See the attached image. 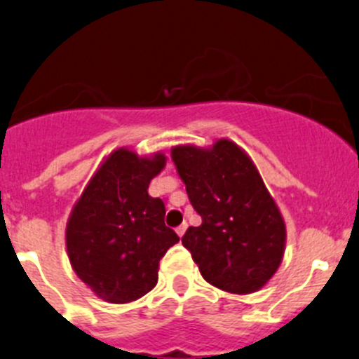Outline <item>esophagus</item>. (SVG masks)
Returning <instances> with one entry per match:
<instances>
[{
  "label": "esophagus",
  "mask_w": 359,
  "mask_h": 359,
  "mask_svg": "<svg viewBox=\"0 0 359 359\" xmlns=\"http://www.w3.org/2000/svg\"><path fill=\"white\" fill-rule=\"evenodd\" d=\"M186 229H187V222H182V224H180L179 228L175 229V231H177V235H179V236H182L184 233H186Z\"/></svg>",
  "instance_id": "34e87169"
}]
</instances>
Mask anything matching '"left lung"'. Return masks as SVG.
<instances>
[{
  "mask_svg": "<svg viewBox=\"0 0 359 359\" xmlns=\"http://www.w3.org/2000/svg\"><path fill=\"white\" fill-rule=\"evenodd\" d=\"M172 159L201 215L182 243L203 279L228 293L261 290L283 261L286 224L252 159L226 138L210 149L177 145Z\"/></svg>",
  "mask_w": 359,
  "mask_h": 359,
  "instance_id": "8db88e82",
  "label": "left lung"
}]
</instances>
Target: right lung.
Listing matches in <instances>:
<instances>
[{
    "label": "right lung",
    "mask_w": 359,
    "mask_h": 359,
    "mask_svg": "<svg viewBox=\"0 0 359 359\" xmlns=\"http://www.w3.org/2000/svg\"><path fill=\"white\" fill-rule=\"evenodd\" d=\"M165 165L161 152L140 158L130 149H117L69 214V263L102 300L128 304L147 294L158 284L159 259L179 242L165 224L163 200L147 193Z\"/></svg>",
    "instance_id": "right-lung-1"
}]
</instances>
